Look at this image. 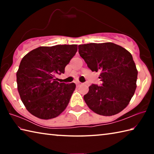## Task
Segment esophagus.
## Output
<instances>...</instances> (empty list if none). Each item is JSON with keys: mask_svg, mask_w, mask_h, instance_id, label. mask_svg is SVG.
<instances>
[{"mask_svg": "<svg viewBox=\"0 0 154 154\" xmlns=\"http://www.w3.org/2000/svg\"><path fill=\"white\" fill-rule=\"evenodd\" d=\"M75 83H76V85H78V86H79V85H80L81 84H82V83L79 82H76Z\"/></svg>", "mask_w": 154, "mask_h": 154, "instance_id": "esophagus-1", "label": "esophagus"}]
</instances>
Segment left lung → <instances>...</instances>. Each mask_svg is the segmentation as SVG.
<instances>
[{
    "label": "left lung",
    "instance_id": "left-lung-1",
    "mask_svg": "<svg viewBox=\"0 0 154 154\" xmlns=\"http://www.w3.org/2000/svg\"><path fill=\"white\" fill-rule=\"evenodd\" d=\"M78 49L91 71L100 72L102 84H92L83 96L88 107L104 116L121 112L137 88L138 71L131 54L113 43L84 44Z\"/></svg>",
    "mask_w": 154,
    "mask_h": 154
}]
</instances>
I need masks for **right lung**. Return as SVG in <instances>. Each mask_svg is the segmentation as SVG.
<instances>
[{
  "mask_svg": "<svg viewBox=\"0 0 154 154\" xmlns=\"http://www.w3.org/2000/svg\"><path fill=\"white\" fill-rule=\"evenodd\" d=\"M77 51V45L39 47L24 56L17 72V90L27 110L36 118H56L66 108L76 85L57 82Z\"/></svg>",
  "mask_w": 154,
  "mask_h": 154,
  "instance_id": "right-lung-1",
  "label": "right lung"
}]
</instances>
